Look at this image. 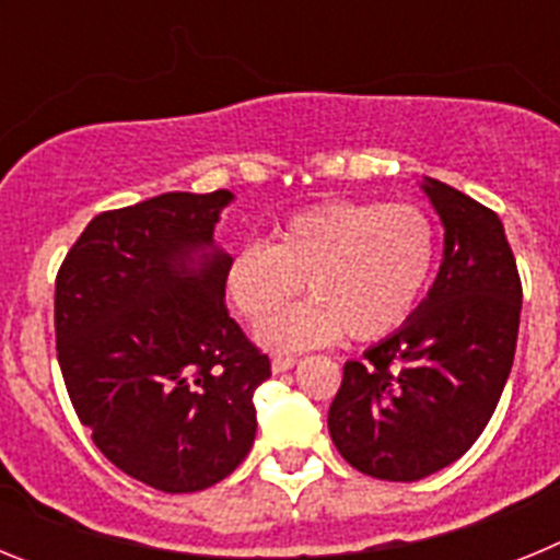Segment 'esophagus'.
<instances>
[{"mask_svg": "<svg viewBox=\"0 0 560 560\" xmlns=\"http://www.w3.org/2000/svg\"><path fill=\"white\" fill-rule=\"evenodd\" d=\"M294 364V355H275V359H271V373H285V370H291Z\"/></svg>", "mask_w": 560, "mask_h": 560, "instance_id": "1", "label": "esophagus"}]
</instances>
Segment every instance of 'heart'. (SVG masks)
I'll return each mask as SVG.
<instances>
[{
    "label": "heart",
    "instance_id": "obj_1",
    "mask_svg": "<svg viewBox=\"0 0 560 560\" xmlns=\"http://www.w3.org/2000/svg\"><path fill=\"white\" fill-rule=\"evenodd\" d=\"M438 260V230L412 205L334 201L296 212L275 230V244L241 246L224 285L249 323H264L302 283L305 304L257 328L271 350H303L339 339L373 341L415 314Z\"/></svg>",
    "mask_w": 560,
    "mask_h": 560
}]
</instances>
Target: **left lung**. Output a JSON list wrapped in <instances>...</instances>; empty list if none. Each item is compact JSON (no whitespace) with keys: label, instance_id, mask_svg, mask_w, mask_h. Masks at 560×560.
Instances as JSON below:
<instances>
[{"label":"left lung","instance_id":"obj_1","mask_svg":"<svg viewBox=\"0 0 560 560\" xmlns=\"http://www.w3.org/2000/svg\"><path fill=\"white\" fill-rule=\"evenodd\" d=\"M443 224L427 300L361 361L328 412L355 471L415 482L463 457L488 427L513 368L522 283L499 215L446 182H418Z\"/></svg>","mask_w":560,"mask_h":560}]
</instances>
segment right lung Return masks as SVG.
<instances>
[{
  "mask_svg": "<svg viewBox=\"0 0 560 560\" xmlns=\"http://www.w3.org/2000/svg\"><path fill=\"white\" fill-rule=\"evenodd\" d=\"M235 192H162L101 212L56 280L63 384L103 457L165 493L205 491L255 443L271 375L224 308L215 226Z\"/></svg>",
  "mask_w": 560,
  "mask_h": 560,
  "instance_id": "1",
  "label": "right lung"
}]
</instances>
